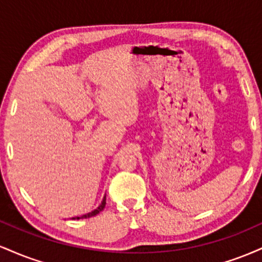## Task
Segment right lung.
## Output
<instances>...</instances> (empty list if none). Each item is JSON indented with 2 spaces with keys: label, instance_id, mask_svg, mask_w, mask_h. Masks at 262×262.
I'll use <instances>...</instances> for the list:
<instances>
[{
  "label": "right lung",
  "instance_id": "obj_1",
  "mask_svg": "<svg viewBox=\"0 0 262 262\" xmlns=\"http://www.w3.org/2000/svg\"><path fill=\"white\" fill-rule=\"evenodd\" d=\"M104 207H106V197L103 198V201H102V203H101V206L98 207L97 209H95V210H92L91 213H89V214H85V215H82V217H76V218H73V219H82V218H91V217H95V215H97L98 213L101 212V210H103V208Z\"/></svg>",
  "mask_w": 262,
  "mask_h": 262
}]
</instances>
